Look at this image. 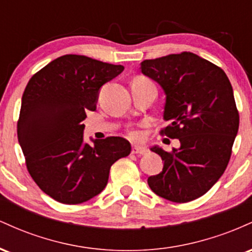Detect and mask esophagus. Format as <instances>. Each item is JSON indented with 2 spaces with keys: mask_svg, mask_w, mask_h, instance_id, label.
<instances>
[{
  "mask_svg": "<svg viewBox=\"0 0 252 252\" xmlns=\"http://www.w3.org/2000/svg\"><path fill=\"white\" fill-rule=\"evenodd\" d=\"M147 152H148L147 148H144V147H138V146L132 147V149H131L132 154H136V155H144V154H147Z\"/></svg>",
  "mask_w": 252,
  "mask_h": 252,
  "instance_id": "obj_1",
  "label": "esophagus"
}]
</instances>
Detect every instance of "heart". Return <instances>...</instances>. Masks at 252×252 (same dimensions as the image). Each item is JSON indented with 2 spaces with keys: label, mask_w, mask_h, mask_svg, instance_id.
I'll return each mask as SVG.
<instances>
[{
  "label": "heart",
  "mask_w": 252,
  "mask_h": 252,
  "mask_svg": "<svg viewBox=\"0 0 252 252\" xmlns=\"http://www.w3.org/2000/svg\"><path fill=\"white\" fill-rule=\"evenodd\" d=\"M134 80H141V82H143V80H148V79H147V78H144V77H137V78H135ZM129 135H130V137L135 138V140H138V138H141V134L138 131H131Z\"/></svg>",
  "instance_id": "heart-1"
}]
</instances>
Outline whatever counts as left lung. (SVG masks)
Segmentation results:
<instances>
[{
	"mask_svg": "<svg viewBox=\"0 0 252 252\" xmlns=\"http://www.w3.org/2000/svg\"><path fill=\"white\" fill-rule=\"evenodd\" d=\"M140 70L161 86L166 96L162 134L179 138L170 153L150 148L161 156L163 169L148 178L150 189L174 202L204 195L219 180L230 161L238 132L239 115L225 72L190 52L144 60Z\"/></svg>",
	"mask_w": 252,
	"mask_h": 252,
	"instance_id": "left-lung-1",
	"label": "left lung"
}]
</instances>
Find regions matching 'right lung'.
<instances>
[{"label":"right lung","instance_id":"obj_1","mask_svg":"<svg viewBox=\"0 0 252 252\" xmlns=\"http://www.w3.org/2000/svg\"><path fill=\"white\" fill-rule=\"evenodd\" d=\"M85 56L66 54L34 74L26 86L17 138L33 180L54 200L74 205L105 189L112 163L131 152L123 137L84 142L83 121L94 111L99 90L122 73Z\"/></svg>","mask_w":252,"mask_h":252}]
</instances>
